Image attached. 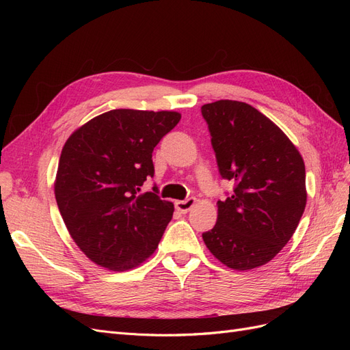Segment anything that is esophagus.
Here are the masks:
<instances>
[{
	"label": "esophagus",
	"instance_id": "esophagus-1",
	"mask_svg": "<svg viewBox=\"0 0 350 350\" xmlns=\"http://www.w3.org/2000/svg\"><path fill=\"white\" fill-rule=\"evenodd\" d=\"M196 198H187V200H176L175 201V207L178 211H181V213H187V211L191 210L196 206Z\"/></svg>",
	"mask_w": 350,
	"mask_h": 350
}]
</instances>
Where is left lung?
<instances>
[{
	"mask_svg": "<svg viewBox=\"0 0 350 350\" xmlns=\"http://www.w3.org/2000/svg\"><path fill=\"white\" fill-rule=\"evenodd\" d=\"M221 178L235 188L217 201V221L203 234L232 270L267 264L295 234L306 206L304 159L279 126L245 102L201 107Z\"/></svg>",
	"mask_w": 350,
	"mask_h": 350,
	"instance_id": "8db88e82",
	"label": "left lung"
}]
</instances>
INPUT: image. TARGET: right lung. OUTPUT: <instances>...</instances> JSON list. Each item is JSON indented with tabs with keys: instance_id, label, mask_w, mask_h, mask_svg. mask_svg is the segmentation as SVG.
Masks as SVG:
<instances>
[{
	"instance_id": "right-lung-1",
	"label": "right lung",
	"mask_w": 350,
	"mask_h": 350,
	"mask_svg": "<svg viewBox=\"0 0 350 350\" xmlns=\"http://www.w3.org/2000/svg\"><path fill=\"white\" fill-rule=\"evenodd\" d=\"M179 120L175 111L113 109L79 126L62 147L57 204L72 241L98 266L126 271L156 251L174 204L139 191L154 174L153 149Z\"/></svg>"
}]
</instances>
